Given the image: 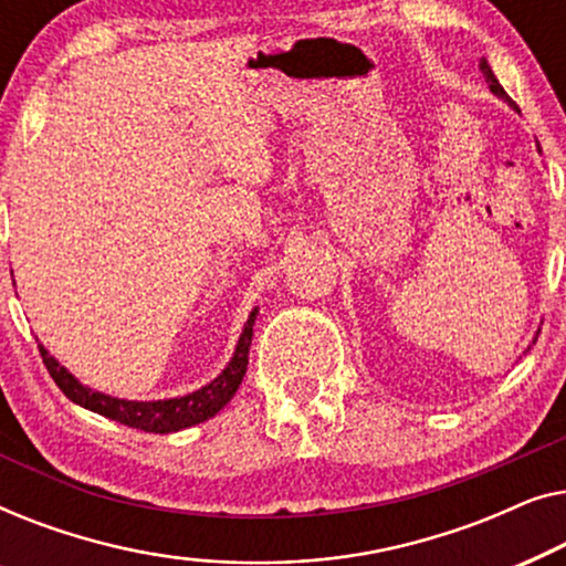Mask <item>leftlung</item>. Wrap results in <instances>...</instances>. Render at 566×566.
Listing matches in <instances>:
<instances>
[{
    "label": "left lung",
    "mask_w": 566,
    "mask_h": 566,
    "mask_svg": "<svg viewBox=\"0 0 566 566\" xmlns=\"http://www.w3.org/2000/svg\"><path fill=\"white\" fill-rule=\"evenodd\" d=\"M479 69H482L484 80H486V84H490V90L494 92V95H497L500 99H505V103H507V105H513V107H515V103H513V99H510V95H507V92H505V90H502V84L497 82V76H494V74H492V69H490V64H486V61H484V59H482V64H479Z\"/></svg>",
    "instance_id": "8db88e82"
}]
</instances>
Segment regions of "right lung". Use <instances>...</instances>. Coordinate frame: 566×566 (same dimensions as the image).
Returning a JSON list of instances; mask_svg holds the SVG:
<instances>
[{
	"label": "right lung",
	"mask_w": 566,
	"mask_h": 566,
	"mask_svg": "<svg viewBox=\"0 0 566 566\" xmlns=\"http://www.w3.org/2000/svg\"><path fill=\"white\" fill-rule=\"evenodd\" d=\"M254 319H258V308H252L250 319H247L242 335H239L234 358L229 360V366L223 368L211 384H206L203 389L185 394V397H175V399L128 401V399L107 397V394L95 391L90 389V386L76 381V378L69 374V370L61 366L53 355H49V350H45L43 345H38V350H41V358L45 363V368H49L53 381H56L59 389L64 391L74 405L90 409V412L103 415L107 420L128 424V428L144 430V432H159V436H165V432H177V430L190 428V424L203 422L229 405L247 374V363H250Z\"/></svg>",
	"instance_id": "obj_1"
}]
</instances>
